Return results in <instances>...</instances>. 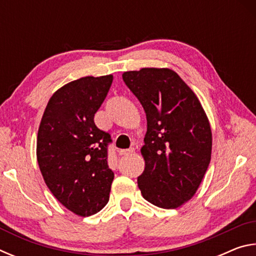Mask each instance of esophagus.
<instances>
[{
  "label": "esophagus",
  "mask_w": 256,
  "mask_h": 256,
  "mask_svg": "<svg viewBox=\"0 0 256 256\" xmlns=\"http://www.w3.org/2000/svg\"><path fill=\"white\" fill-rule=\"evenodd\" d=\"M134 152V149H124V150H120V156H128V154H132Z\"/></svg>",
  "instance_id": "obj_1"
}]
</instances>
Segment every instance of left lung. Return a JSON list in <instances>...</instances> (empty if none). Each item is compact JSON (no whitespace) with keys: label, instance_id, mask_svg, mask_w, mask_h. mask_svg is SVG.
Listing matches in <instances>:
<instances>
[{"label":"left lung","instance_id":"8db88e82","mask_svg":"<svg viewBox=\"0 0 256 256\" xmlns=\"http://www.w3.org/2000/svg\"><path fill=\"white\" fill-rule=\"evenodd\" d=\"M122 76L146 116L138 188L154 206L176 209L196 194L210 164L209 120L196 94L170 68H144Z\"/></svg>","mask_w":256,"mask_h":256}]
</instances>
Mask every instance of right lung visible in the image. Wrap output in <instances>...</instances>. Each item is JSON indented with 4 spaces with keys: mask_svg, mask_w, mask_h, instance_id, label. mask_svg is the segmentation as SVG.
I'll return each instance as SVG.
<instances>
[{
    "mask_svg": "<svg viewBox=\"0 0 256 256\" xmlns=\"http://www.w3.org/2000/svg\"><path fill=\"white\" fill-rule=\"evenodd\" d=\"M112 76H84L50 97L38 128L37 160L47 188L81 216L100 211L110 200L114 172L108 167L110 134L94 124Z\"/></svg>",
    "mask_w": 256,
    "mask_h": 256,
    "instance_id": "add662e5",
    "label": "right lung"
}]
</instances>
